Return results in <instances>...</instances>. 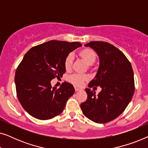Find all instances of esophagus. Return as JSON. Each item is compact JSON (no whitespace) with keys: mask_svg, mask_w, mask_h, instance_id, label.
Returning a JSON list of instances; mask_svg holds the SVG:
<instances>
[{"mask_svg":"<svg viewBox=\"0 0 148 148\" xmlns=\"http://www.w3.org/2000/svg\"><path fill=\"white\" fill-rule=\"evenodd\" d=\"M82 90V89H80V88H75V92H79V91H81Z\"/></svg>","mask_w":148,"mask_h":148,"instance_id":"esophagus-1","label":"esophagus"}]
</instances>
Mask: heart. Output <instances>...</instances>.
Returning <instances> with one entry per match:
<instances>
[{"mask_svg": "<svg viewBox=\"0 0 148 148\" xmlns=\"http://www.w3.org/2000/svg\"><path fill=\"white\" fill-rule=\"evenodd\" d=\"M78 56L88 64L89 69H92V64H94L97 59L96 52L92 48H84L78 52ZM73 62V56L71 54H69L64 60V66L66 71H70L71 69ZM88 79L89 77L87 75L73 74L67 77L69 82L76 86H82L83 84Z\"/></svg>", "mask_w": 148, "mask_h": 148, "instance_id": "heart-1", "label": "heart"}]
</instances>
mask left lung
<instances>
[{
  "instance_id": "obj_1",
  "label": "left lung",
  "mask_w": 148,
  "mask_h": 148,
  "mask_svg": "<svg viewBox=\"0 0 148 148\" xmlns=\"http://www.w3.org/2000/svg\"><path fill=\"white\" fill-rule=\"evenodd\" d=\"M85 46L93 48L100 58L98 73L88 87L100 86L102 90L96 96L93 90L86 88L88 98L81 104V108L91 121L108 123L117 118L132 99L135 91L132 66L125 54L108 42H90Z\"/></svg>"
}]
</instances>
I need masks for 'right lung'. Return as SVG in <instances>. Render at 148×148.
<instances>
[{
  "label": "right lung",
  "mask_w": 148,
  "mask_h": 148,
  "mask_svg": "<svg viewBox=\"0 0 148 148\" xmlns=\"http://www.w3.org/2000/svg\"><path fill=\"white\" fill-rule=\"evenodd\" d=\"M82 46L77 42L50 40L28 50L15 72L16 92L20 104L36 119L48 120L60 114L75 92L72 84L64 82L59 88L50 81L65 73L64 60Z\"/></svg>",
  "instance_id": "add662e5"
}]
</instances>
